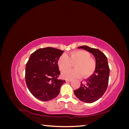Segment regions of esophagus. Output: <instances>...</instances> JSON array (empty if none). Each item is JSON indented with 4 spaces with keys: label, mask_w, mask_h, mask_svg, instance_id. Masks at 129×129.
<instances>
[{
    "label": "esophagus",
    "mask_w": 129,
    "mask_h": 129,
    "mask_svg": "<svg viewBox=\"0 0 129 129\" xmlns=\"http://www.w3.org/2000/svg\"><path fill=\"white\" fill-rule=\"evenodd\" d=\"M71 81H72V80H66V82H71Z\"/></svg>",
    "instance_id": "obj_1"
}]
</instances>
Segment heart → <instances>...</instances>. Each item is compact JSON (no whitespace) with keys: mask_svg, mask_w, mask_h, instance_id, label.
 <instances>
[{"mask_svg":"<svg viewBox=\"0 0 129 129\" xmlns=\"http://www.w3.org/2000/svg\"><path fill=\"white\" fill-rule=\"evenodd\" d=\"M75 69L68 70L62 74V78L72 79L82 76L87 77L94 73L96 69V62L90 57V54L84 50H75L65 55H62L57 61L60 71H64L71 67L74 64Z\"/></svg>","mask_w":129,"mask_h":129,"instance_id":"heart-1","label":"heart"}]
</instances>
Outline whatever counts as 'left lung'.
Returning a JSON list of instances; mask_svg holds the SVG:
<instances>
[{"instance_id": "left-lung-1", "label": "left lung", "mask_w": 129, "mask_h": 129, "mask_svg": "<svg viewBox=\"0 0 129 129\" xmlns=\"http://www.w3.org/2000/svg\"><path fill=\"white\" fill-rule=\"evenodd\" d=\"M91 53L96 59V69L90 78L84 83L74 90L75 96L80 101L87 103L95 102L102 97L108 87L110 69L107 56L98 49L90 48L87 46L77 47Z\"/></svg>"}]
</instances>
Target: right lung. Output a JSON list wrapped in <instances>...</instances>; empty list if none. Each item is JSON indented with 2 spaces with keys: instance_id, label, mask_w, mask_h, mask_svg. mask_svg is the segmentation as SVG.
<instances>
[{
  "instance_id": "obj_1",
  "label": "right lung",
  "mask_w": 129,
  "mask_h": 129,
  "mask_svg": "<svg viewBox=\"0 0 129 129\" xmlns=\"http://www.w3.org/2000/svg\"><path fill=\"white\" fill-rule=\"evenodd\" d=\"M63 51L53 47L40 48L31 54L25 70V81L30 93L42 101L55 98L65 80L58 79L57 65Z\"/></svg>"
}]
</instances>
